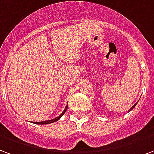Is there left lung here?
Instances as JSON below:
<instances>
[{"instance_id": "left-lung-1", "label": "left lung", "mask_w": 154, "mask_h": 154, "mask_svg": "<svg viewBox=\"0 0 154 154\" xmlns=\"http://www.w3.org/2000/svg\"><path fill=\"white\" fill-rule=\"evenodd\" d=\"M137 103H136V104H134V105H133V106H132V107H131V108H130V110H129V111H132V109H133V108H134V107H135V106H136V105H137Z\"/></svg>"}]
</instances>
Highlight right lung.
<instances>
[{
	"label": "right lung",
	"mask_w": 154,
	"mask_h": 154,
	"mask_svg": "<svg viewBox=\"0 0 154 154\" xmlns=\"http://www.w3.org/2000/svg\"><path fill=\"white\" fill-rule=\"evenodd\" d=\"M67 109H68V106H67L66 107H65V109L64 110V111H63V112H62V113L60 114V115L58 117H56L55 119H51V120H46V121H42V122H34V123H35V124H51V123H54V122H56L57 120H59V119H60L62 116H63V115H64V114L66 112Z\"/></svg>",
	"instance_id": "right-lung-1"
}]
</instances>
